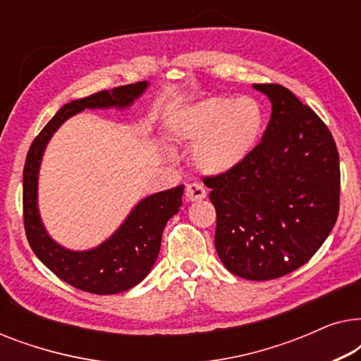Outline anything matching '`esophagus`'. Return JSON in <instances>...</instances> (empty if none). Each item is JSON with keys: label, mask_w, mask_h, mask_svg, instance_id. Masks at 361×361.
<instances>
[{"label": "esophagus", "mask_w": 361, "mask_h": 361, "mask_svg": "<svg viewBox=\"0 0 361 361\" xmlns=\"http://www.w3.org/2000/svg\"><path fill=\"white\" fill-rule=\"evenodd\" d=\"M205 195H207V190H205V187L200 184V182H190V184H187V187H185V199L187 200L197 202V200L205 199Z\"/></svg>", "instance_id": "obj_1"}]
</instances>
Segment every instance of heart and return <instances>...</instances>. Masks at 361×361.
I'll list each match as a JSON object with an SVG mask.
<instances>
[{
  "label": "heart",
  "mask_w": 361,
  "mask_h": 361,
  "mask_svg": "<svg viewBox=\"0 0 361 361\" xmlns=\"http://www.w3.org/2000/svg\"><path fill=\"white\" fill-rule=\"evenodd\" d=\"M263 110L250 97H210L172 120V135L195 146L194 164L207 174H225L251 156L263 133Z\"/></svg>",
  "instance_id": "b5f03b06"
}]
</instances>
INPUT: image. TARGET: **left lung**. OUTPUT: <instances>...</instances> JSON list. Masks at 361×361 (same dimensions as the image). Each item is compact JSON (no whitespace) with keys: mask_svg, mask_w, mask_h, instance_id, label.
I'll return each instance as SVG.
<instances>
[{"mask_svg":"<svg viewBox=\"0 0 361 361\" xmlns=\"http://www.w3.org/2000/svg\"><path fill=\"white\" fill-rule=\"evenodd\" d=\"M273 105L261 142L240 167L205 176L216 212L215 248L240 278L268 281L312 258L340 207L332 133L312 108L278 83H255Z\"/></svg>","mask_w":361,"mask_h":361,"instance_id":"obj_1","label":"left lung"}]
</instances>
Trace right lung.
<instances>
[{
	"mask_svg": "<svg viewBox=\"0 0 361 361\" xmlns=\"http://www.w3.org/2000/svg\"><path fill=\"white\" fill-rule=\"evenodd\" d=\"M147 82L130 83L71 102L34 137L23 172L24 230L34 253L57 278L92 294H118L141 283L156 263L162 230L182 205L184 185L146 197L105 243L88 251H71L51 240L37 212V174L46 145L67 118L85 108L130 106Z\"/></svg>",
	"mask_w": 361,
	"mask_h": 361,
	"instance_id": "add662e5",
	"label": "right lung"
}]
</instances>
